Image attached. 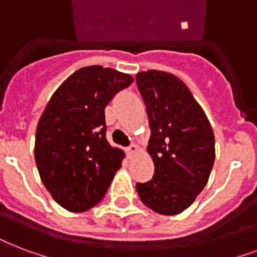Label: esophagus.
<instances>
[{
    "label": "esophagus",
    "mask_w": 257,
    "mask_h": 257,
    "mask_svg": "<svg viewBox=\"0 0 257 257\" xmlns=\"http://www.w3.org/2000/svg\"><path fill=\"white\" fill-rule=\"evenodd\" d=\"M137 150H139V148H137L136 144H132V146H129L128 148H126V152H128L129 155H133V154H136Z\"/></svg>",
    "instance_id": "34e87169"
}]
</instances>
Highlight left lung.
Instances as JSON below:
<instances>
[{
  "label": "left lung",
  "instance_id": "1",
  "mask_svg": "<svg viewBox=\"0 0 257 257\" xmlns=\"http://www.w3.org/2000/svg\"><path fill=\"white\" fill-rule=\"evenodd\" d=\"M146 103L155 164L152 179L137 183L142 202L156 213L174 215L194 202L214 164V135L205 111L187 86L170 72L150 70L136 76Z\"/></svg>",
  "mask_w": 257,
  "mask_h": 257
}]
</instances>
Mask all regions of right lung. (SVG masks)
<instances>
[{
  "instance_id": "add662e5",
  "label": "right lung",
  "mask_w": 257,
  "mask_h": 257,
  "mask_svg": "<svg viewBox=\"0 0 257 257\" xmlns=\"http://www.w3.org/2000/svg\"><path fill=\"white\" fill-rule=\"evenodd\" d=\"M133 82L128 74L89 66L68 76L51 97L36 129L35 160L52 198L74 213L105 197L122 151L106 140L105 107Z\"/></svg>"
}]
</instances>
